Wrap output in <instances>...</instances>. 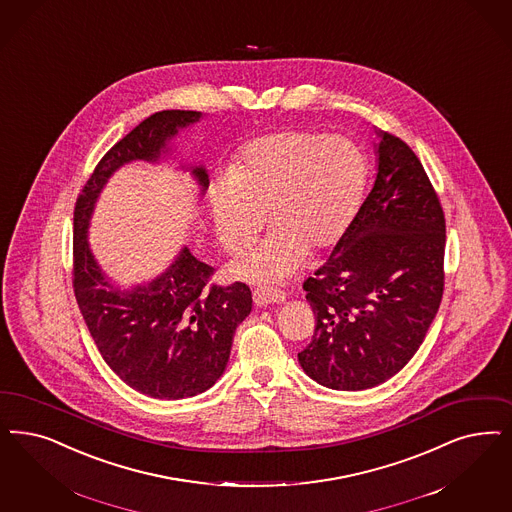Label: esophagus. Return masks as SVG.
<instances>
[{
    "mask_svg": "<svg viewBox=\"0 0 512 512\" xmlns=\"http://www.w3.org/2000/svg\"><path fill=\"white\" fill-rule=\"evenodd\" d=\"M253 300L257 306H266V304H276V302H283L285 300V293L278 287H259L255 293H253Z\"/></svg>",
    "mask_w": 512,
    "mask_h": 512,
    "instance_id": "1",
    "label": "esophagus"
}]
</instances>
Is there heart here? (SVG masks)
I'll use <instances>...</instances> for the list:
<instances>
[{
	"mask_svg": "<svg viewBox=\"0 0 512 512\" xmlns=\"http://www.w3.org/2000/svg\"><path fill=\"white\" fill-rule=\"evenodd\" d=\"M367 179L365 151L342 134L278 130L246 141L229 176L213 179L208 189L213 229L229 251L255 240L266 212L274 232L234 261L232 274L283 280L308 253L335 249L352 229Z\"/></svg>",
	"mask_w": 512,
	"mask_h": 512,
	"instance_id": "1",
	"label": "heart"
}]
</instances>
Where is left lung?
Wrapping results in <instances>:
<instances>
[{
    "label": "left lung",
    "mask_w": 512,
    "mask_h": 512,
    "mask_svg": "<svg viewBox=\"0 0 512 512\" xmlns=\"http://www.w3.org/2000/svg\"><path fill=\"white\" fill-rule=\"evenodd\" d=\"M376 177L346 238L304 282L316 316L302 371L321 386L384 384L422 346L444 287L446 225L422 162L376 130Z\"/></svg>",
    "instance_id": "8db88e82"
}]
</instances>
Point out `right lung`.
<instances>
[{
  "mask_svg": "<svg viewBox=\"0 0 512 512\" xmlns=\"http://www.w3.org/2000/svg\"><path fill=\"white\" fill-rule=\"evenodd\" d=\"M200 119V111L168 109L138 124L100 160L73 213V289L90 336L126 386L166 401L204 393L221 378L236 327L251 312V291L240 282L210 285L212 266L187 246L153 280L115 285L90 249V219L109 177L136 160L159 164L172 157L179 130ZM179 168L206 193L210 176L202 164L179 162Z\"/></svg>",
  "mask_w": 512,
  "mask_h": 512,
  "instance_id": "obj_1",
  "label": "right lung"
}]
</instances>
